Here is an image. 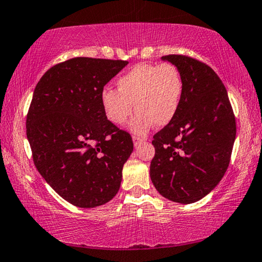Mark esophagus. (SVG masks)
Wrapping results in <instances>:
<instances>
[{"mask_svg":"<svg viewBox=\"0 0 262 262\" xmlns=\"http://www.w3.org/2000/svg\"><path fill=\"white\" fill-rule=\"evenodd\" d=\"M142 141H143V140L141 138H138V136H133V142H134L135 147H138Z\"/></svg>","mask_w":262,"mask_h":262,"instance_id":"1","label":"esophagus"}]
</instances>
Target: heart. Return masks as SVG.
Returning <instances> with one entry per match:
<instances>
[{"label": "heart", "instance_id": "1", "mask_svg": "<svg viewBox=\"0 0 262 262\" xmlns=\"http://www.w3.org/2000/svg\"><path fill=\"white\" fill-rule=\"evenodd\" d=\"M117 91L105 88L101 104L106 119L122 126L135 109L130 129L145 134L154 123L164 127L174 119L184 95L179 70L172 64H138L116 80Z\"/></svg>", "mask_w": 262, "mask_h": 262}]
</instances>
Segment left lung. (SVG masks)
Segmentation results:
<instances>
[{
	"label": "left lung",
	"mask_w": 262,
	"mask_h": 262,
	"mask_svg": "<svg viewBox=\"0 0 262 262\" xmlns=\"http://www.w3.org/2000/svg\"><path fill=\"white\" fill-rule=\"evenodd\" d=\"M179 70L184 95L174 119L153 136L150 180L180 204L204 198L229 166L236 123L227 89L215 71L186 56L161 57Z\"/></svg>",
	"instance_id": "obj_1"
}]
</instances>
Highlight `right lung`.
I'll return each instance as SVG.
<instances>
[{
  "label": "right lung",
  "instance_id": "obj_1",
  "mask_svg": "<svg viewBox=\"0 0 262 262\" xmlns=\"http://www.w3.org/2000/svg\"><path fill=\"white\" fill-rule=\"evenodd\" d=\"M128 61L72 58L51 68L36 84L27 122L35 167L59 196L96 208L119 192L133 141L106 119L103 88Z\"/></svg>",
  "mask_w": 262,
  "mask_h": 262
}]
</instances>
